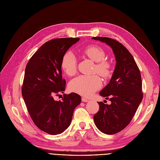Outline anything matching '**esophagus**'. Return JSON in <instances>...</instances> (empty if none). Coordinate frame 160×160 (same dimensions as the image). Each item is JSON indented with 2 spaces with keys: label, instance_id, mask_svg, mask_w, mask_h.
<instances>
[{
  "label": "esophagus",
  "instance_id": "34e87169",
  "mask_svg": "<svg viewBox=\"0 0 160 160\" xmlns=\"http://www.w3.org/2000/svg\"><path fill=\"white\" fill-rule=\"evenodd\" d=\"M82 101L83 102H88L89 101V99L85 98V97H82Z\"/></svg>",
  "mask_w": 160,
  "mask_h": 160
}]
</instances>
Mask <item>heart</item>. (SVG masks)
Masks as SVG:
<instances>
[{
  "instance_id": "obj_1",
  "label": "heart",
  "mask_w": 160,
  "mask_h": 160,
  "mask_svg": "<svg viewBox=\"0 0 160 160\" xmlns=\"http://www.w3.org/2000/svg\"><path fill=\"white\" fill-rule=\"evenodd\" d=\"M80 52L90 59L96 62L95 72L102 77L107 78L112 74V65L105 59L106 53L102 48L96 45H90L80 50ZM61 67L68 76H73L76 72V58L71 51L66 52L61 61ZM101 86V80L97 74L81 75L69 83L68 88L71 92L85 97L92 95Z\"/></svg>"
}]
</instances>
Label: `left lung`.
<instances>
[{
	"label": "left lung",
	"mask_w": 160,
	"mask_h": 160,
	"mask_svg": "<svg viewBox=\"0 0 160 160\" xmlns=\"http://www.w3.org/2000/svg\"><path fill=\"white\" fill-rule=\"evenodd\" d=\"M112 48L116 65L108 85L99 95L111 101L110 105L98 102L99 111L93 116L96 127L102 133L112 135L126 128L142 101V80L140 70L127 48L116 40L93 37Z\"/></svg>",
	"instance_id": "left-lung-1"
}]
</instances>
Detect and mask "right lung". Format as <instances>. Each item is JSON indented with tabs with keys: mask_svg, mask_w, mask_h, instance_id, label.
<instances>
[{
	"mask_svg": "<svg viewBox=\"0 0 160 160\" xmlns=\"http://www.w3.org/2000/svg\"><path fill=\"white\" fill-rule=\"evenodd\" d=\"M79 40L63 38L46 42L33 54L25 68L22 88L23 100L34 124L48 134H60L67 129L74 108L81 102V97L76 93L64 94L61 101L53 99L65 89L61 58Z\"/></svg>",
	"mask_w": 160,
	"mask_h": 160,
	"instance_id": "add662e5",
	"label": "right lung"
}]
</instances>
